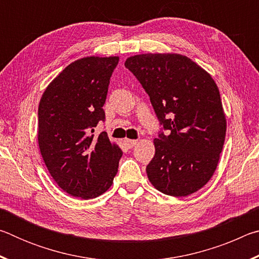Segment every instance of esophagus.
<instances>
[{
	"label": "esophagus",
	"mask_w": 259,
	"mask_h": 259,
	"mask_svg": "<svg viewBox=\"0 0 259 259\" xmlns=\"http://www.w3.org/2000/svg\"><path fill=\"white\" fill-rule=\"evenodd\" d=\"M124 143H125V145L128 146L129 148H133L134 146H136L137 145V143H138V140H136V139H124Z\"/></svg>",
	"instance_id": "obj_1"
}]
</instances>
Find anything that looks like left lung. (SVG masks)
<instances>
[{
  "instance_id": "8db88e82",
  "label": "left lung",
  "mask_w": 259,
  "mask_h": 259,
  "mask_svg": "<svg viewBox=\"0 0 259 259\" xmlns=\"http://www.w3.org/2000/svg\"><path fill=\"white\" fill-rule=\"evenodd\" d=\"M124 66L150 96L169 135L154 139L155 154L146 166L157 191L187 196L199 191L216 170L226 136V116L211 75L179 54H143Z\"/></svg>"
}]
</instances>
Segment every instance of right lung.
<instances>
[{
    "mask_svg": "<svg viewBox=\"0 0 259 259\" xmlns=\"http://www.w3.org/2000/svg\"><path fill=\"white\" fill-rule=\"evenodd\" d=\"M119 57L90 56L65 67L43 93L38 104L37 142L42 159L61 190L94 199L112 186L122 151L103 131L109 78Z\"/></svg>",
    "mask_w": 259,
    "mask_h": 259,
    "instance_id": "right-lung-1",
    "label": "right lung"
}]
</instances>
